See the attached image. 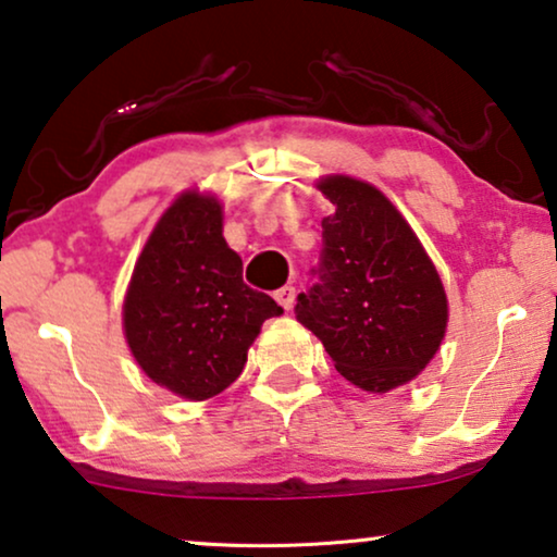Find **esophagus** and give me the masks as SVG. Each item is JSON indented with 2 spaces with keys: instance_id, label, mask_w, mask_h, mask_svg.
<instances>
[{
  "instance_id": "esophagus-1",
  "label": "esophagus",
  "mask_w": 557,
  "mask_h": 557,
  "mask_svg": "<svg viewBox=\"0 0 557 557\" xmlns=\"http://www.w3.org/2000/svg\"><path fill=\"white\" fill-rule=\"evenodd\" d=\"M276 301H278L281 307H284L286 311L294 309V304H296V288H294V286H281L278 292H276Z\"/></svg>"
}]
</instances>
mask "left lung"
I'll return each mask as SVG.
<instances>
[{
	"label": "left lung",
	"mask_w": 557,
	"mask_h": 557,
	"mask_svg": "<svg viewBox=\"0 0 557 557\" xmlns=\"http://www.w3.org/2000/svg\"><path fill=\"white\" fill-rule=\"evenodd\" d=\"M334 208L322 220L317 284L296 319L322 339L334 368L370 393L413 380L444 339L448 304L436 265L393 202L368 182H319Z\"/></svg>",
	"instance_id": "1"
}]
</instances>
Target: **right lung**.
Masks as SVG:
<instances>
[{"label":"right lung","instance_id":"1","mask_svg":"<svg viewBox=\"0 0 557 557\" xmlns=\"http://www.w3.org/2000/svg\"><path fill=\"white\" fill-rule=\"evenodd\" d=\"M284 314L243 281L215 197L185 193L149 235L124 299V332L139 368L189 400L223 393L243 372L265 319Z\"/></svg>","mask_w":557,"mask_h":557}]
</instances>
